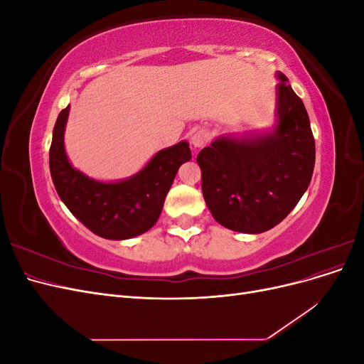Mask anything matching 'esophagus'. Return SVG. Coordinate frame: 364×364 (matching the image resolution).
Returning a JSON list of instances; mask_svg holds the SVG:
<instances>
[{
	"instance_id": "esophagus-1",
	"label": "esophagus",
	"mask_w": 364,
	"mask_h": 364,
	"mask_svg": "<svg viewBox=\"0 0 364 364\" xmlns=\"http://www.w3.org/2000/svg\"><path fill=\"white\" fill-rule=\"evenodd\" d=\"M190 141H191V146L194 149H202L203 146H206V142H208V134L205 130H196L191 135Z\"/></svg>"
}]
</instances>
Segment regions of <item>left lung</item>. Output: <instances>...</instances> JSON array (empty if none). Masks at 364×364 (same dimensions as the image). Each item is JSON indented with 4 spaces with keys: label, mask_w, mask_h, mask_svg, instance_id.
<instances>
[{
    "label": "left lung",
    "mask_w": 364,
    "mask_h": 364,
    "mask_svg": "<svg viewBox=\"0 0 364 364\" xmlns=\"http://www.w3.org/2000/svg\"><path fill=\"white\" fill-rule=\"evenodd\" d=\"M273 126L218 135L197 155L202 191L215 222L243 234L281 223L311 182L314 138L306 109L277 71Z\"/></svg>",
    "instance_id": "left-lung-1"
}]
</instances>
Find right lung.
I'll list each match as a JSON object with an SVG mask.
<instances>
[{"label": "right lung", "mask_w": 364, "mask_h": 364, "mask_svg": "<svg viewBox=\"0 0 364 364\" xmlns=\"http://www.w3.org/2000/svg\"><path fill=\"white\" fill-rule=\"evenodd\" d=\"M70 106L53 129L50 173L60 200L95 235L129 240L147 232L162 213L165 197L179 167L191 159L188 141L156 151L135 174L119 181H98L77 170L65 150Z\"/></svg>", "instance_id": "add662e5"}]
</instances>
